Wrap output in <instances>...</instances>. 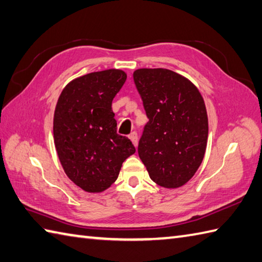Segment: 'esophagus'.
<instances>
[{
	"mask_svg": "<svg viewBox=\"0 0 262 262\" xmlns=\"http://www.w3.org/2000/svg\"><path fill=\"white\" fill-rule=\"evenodd\" d=\"M129 138H130V140L132 141L133 145H135V147H137L138 146V135H137V132H132L131 135L129 136Z\"/></svg>",
	"mask_w": 262,
	"mask_h": 262,
	"instance_id": "34e87169",
	"label": "esophagus"
}]
</instances>
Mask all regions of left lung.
<instances>
[{
    "mask_svg": "<svg viewBox=\"0 0 262 262\" xmlns=\"http://www.w3.org/2000/svg\"><path fill=\"white\" fill-rule=\"evenodd\" d=\"M133 80L149 119L139 140V157L154 182L168 189L182 186L205 156L204 98L188 79L167 69H139Z\"/></svg>",
    "mask_w": 262,
    "mask_h": 262,
    "instance_id": "8db88e82",
    "label": "left lung"
}]
</instances>
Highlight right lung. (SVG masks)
<instances>
[{"mask_svg":"<svg viewBox=\"0 0 262 262\" xmlns=\"http://www.w3.org/2000/svg\"><path fill=\"white\" fill-rule=\"evenodd\" d=\"M126 80L122 70L88 73L72 80L58 97L53 133L64 172L87 192L113 184L122 164L136 152L129 138L116 133L112 101Z\"/></svg>","mask_w":262,"mask_h":262,"instance_id":"1","label":"right lung"}]
</instances>
